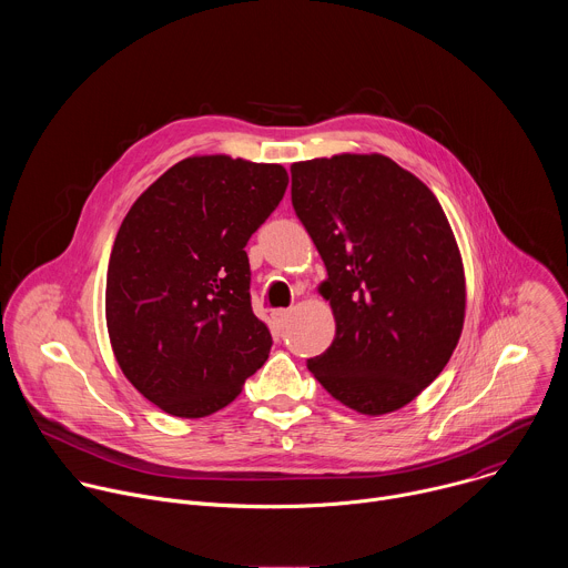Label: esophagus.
<instances>
[{"label":"esophagus","instance_id":"obj_1","mask_svg":"<svg viewBox=\"0 0 568 568\" xmlns=\"http://www.w3.org/2000/svg\"><path fill=\"white\" fill-rule=\"evenodd\" d=\"M272 318H274V323L278 328H283L285 323H287V318H290V310H285V307H281V310H274L272 312Z\"/></svg>","mask_w":568,"mask_h":568}]
</instances>
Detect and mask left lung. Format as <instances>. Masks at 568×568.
<instances>
[{"label":"left lung","instance_id":"obj_1","mask_svg":"<svg viewBox=\"0 0 568 568\" xmlns=\"http://www.w3.org/2000/svg\"><path fill=\"white\" fill-rule=\"evenodd\" d=\"M290 171L337 326L307 368L357 414L397 412L443 373L463 333L465 272L449 220L427 184L377 152Z\"/></svg>","mask_w":568,"mask_h":568}]
</instances>
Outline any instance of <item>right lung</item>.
<instances>
[{
    "mask_svg": "<svg viewBox=\"0 0 568 568\" xmlns=\"http://www.w3.org/2000/svg\"><path fill=\"white\" fill-rule=\"evenodd\" d=\"M281 164L186 156L150 184L116 233L105 285L114 357L161 412L204 418L267 359L250 301L252 233L287 189Z\"/></svg>",
    "mask_w": 568,
    "mask_h": 568,
    "instance_id": "add662e5",
    "label": "right lung"
}]
</instances>
